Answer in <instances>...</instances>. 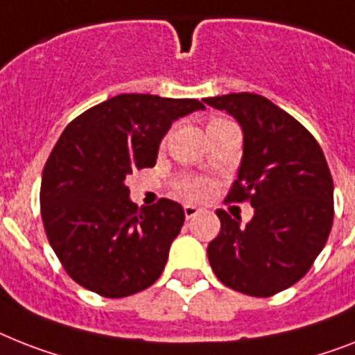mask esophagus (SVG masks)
I'll use <instances>...</instances> for the list:
<instances>
[{
  "mask_svg": "<svg viewBox=\"0 0 355 355\" xmlns=\"http://www.w3.org/2000/svg\"><path fill=\"white\" fill-rule=\"evenodd\" d=\"M200 211H202V209L197 206H193V204H186V206H184V215H186L187 220H191V218L197 217Z\"/></svg>",
  "mask_w": 355,
  "mask_h": 355,
  "instance_id": "obj_1",
  "label": "esophagus"
}]
</instances>
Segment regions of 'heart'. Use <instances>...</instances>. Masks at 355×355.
I'll return each instance as SVG.
<instances>
[{"mask_svg":"<svg viewBox=\"0 0 355 355\" xmlns=\"http://www.w3.org/2000/svg\"><path fill=\"white\" fill-rule=\"evenodd\" d=\"M220 122H227V120L226 118H211V120L207 122V128L213 125V123H220ZM178 189H180L186 197L200 198L206 195L209 186H207V182L206 180H202V178H186V180H182V182L178 184Z\"/></svg>","mask_w":355,"mask_h":355,"instance_id":"heart-1","label":"heart"}]
</instances>
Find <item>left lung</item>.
<instances>
[{
  "mask_svg": "<svg viewBox=\"0 0 355 355\" xmlns=\"http://www.w3.org/2000/svg\"><path fill=\"white\" fill-rule=\"evenodd\" d=\"M204 102L243 128V160L226 200L255 209L244 227L218 209L220 233L207 244V259L227 288L270 297L301 281L327 244L334 223L327 158L312 132L261 94Z\"/></svg>",
  "mask_w": 355,
  "mask_h": 355,
  "instance_id": "8db88e82",
  "label": "left lung"
}]
</instances>
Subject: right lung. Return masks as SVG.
Returning <instances> with one entry per match:
<instances>
[{"label": "right lung", "instance_id": "right-lung-1", "mask_svg": "<svg viewBox=\"0 0 355 355\" xmlns=\"http://www.w3.org/2000/svg\"><path fill=\"white\" fill-rule=\"evenodd\" d=\"M204 109L195 98L118 94L69 123L43 168L40 204L56 257L80 286L109 299L157 281L184 209L169 198L138 207L125 177L153 168L171 123Z\"/></svg>", "mask_w": 355, "mask_h": 355}]
</instances>
